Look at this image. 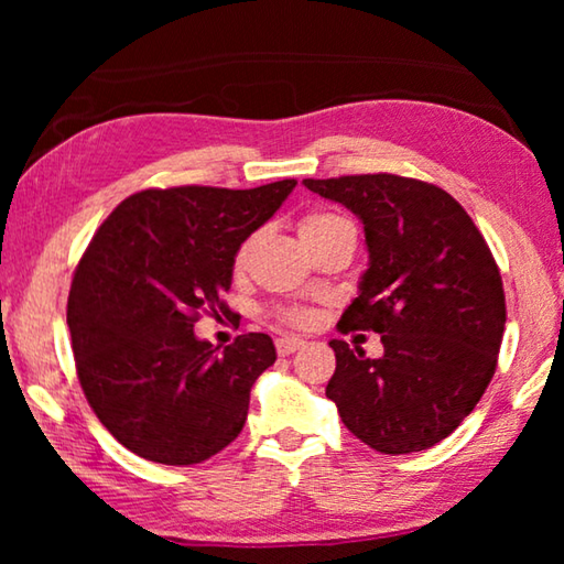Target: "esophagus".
Masks as SVG:
<instances>
[{"instance_id": "obj_1", "label": "esophagus", "mask_w": 564, "mask_h": 564, "mask_svg": "<svg viewBox=\"0 0 564 564\" xmlns=\"http://www.w3.org/2000/svg\"><path fill=\"white\" fill-rule=\"evenodd\" d=\"M303 346H305L303 338H291V336L275 338V350H279V356H291V352L301 350Z\"/></svg>"}]
</instances>
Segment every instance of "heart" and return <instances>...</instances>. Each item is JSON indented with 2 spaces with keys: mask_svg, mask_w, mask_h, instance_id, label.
I'll list each match as a JSON object with an SVG mask.
<instances>
[{
  "mask_svg": "<svg viewBox=\"0 0 564 564\" xmlns=\"http://www.w3.org/2000/svg\"><path fill=\"white\" fill-rule=\"evenodd\" d=\"M340 224H348V218H343L338 214H330V212H313L308 216H303L299 221V236H301V241L305 246V243H311L313 238H318L321 234H326V231H330L333 226H340ZM251 248H253V238H246V241L238 246V251L234 256V271L236 273L246 271L248 259H251ZM273 316L279 318L281 323H285V326L303 328L313 321V311L301 308V305H291V308H279L273 313Z\"/></svg>",
  "mask_w": 564,
  "mask_h": 564,
  "instance_id": "obj_1",
  "label": "heart"
}]
</instances>
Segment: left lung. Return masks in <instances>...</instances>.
Returning a JSON list of instances; mask_svg holds the SVG:
<instances>
[{"label":"left lung","instance_id":"1","mask_svg":"<svg viewBox=\"0 0 564 564\" xmlns=\"http://www.w3.org/2000/svg\"><path fill=\"white\" fill-rule=\"evenodd\" d=\"M362 221L368 271L338 328L376 330L383 356L330 340L326 395L348 431L386 455L427 451L473 413L498 368L502 279L465 208L395 174L303 178Z\"/></svg>","mask_w":564,"mask_h":564}]
</instances>
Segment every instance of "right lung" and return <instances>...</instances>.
<instances>
[{
  "mask_svg": "<svg viewBox=\"0 0 564 564\" xmlns=\"http://www.w3.org/2000/svg\"><path fill=\"white\" fill-rule=\"evenodd\" d=\"M293 188L295 178L139 191L84 251L66 305L76 376L101 425L144 460L204 463L243 431L273 340L246 333L218 352L194 323L228 311L238 246Z\"/></svg>",
  "mask_w": 564,
  "mask_h": 564,
  "instance_id": "1",
  "label": "right lung"
}]
</instances>
